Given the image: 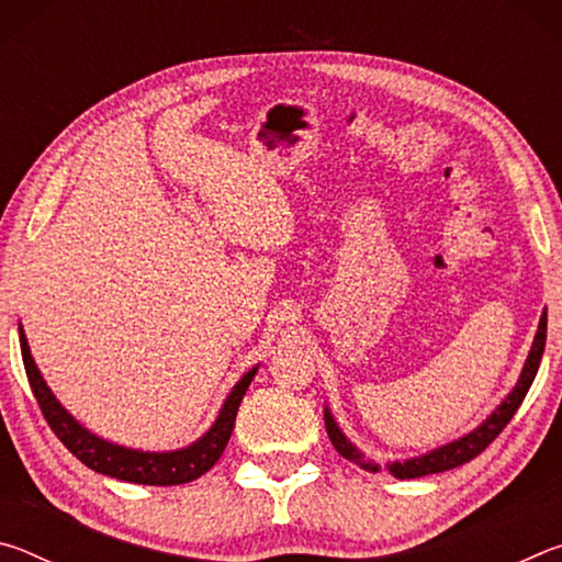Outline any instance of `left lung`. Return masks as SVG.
I'll use <instances>...</instances> for the list:
<instances>
[{"instance_id":"left-lung-1","label":"left lung","mask_w":562,"mask_h":562,"mask_svg":"<svg viewBox=\"0 0 562 562\" xmlns=\"http://www.w3.org/2000/svg\"><path fill=\"white\" fill-rule=\"evenodd\" d=\"M546 329H548V315L543 312V317H540V325H538L536 341H532L528 361H526V367H522V374L518 379L516 389H513V392L506 396V402H503L496 412H493L486 422L479 426V429L471 431L469 436H463V439H459V441L441 446V449H436L431 453L418 456V459L404 461V463H392L389 465V471H392L396 479H416V475H429V473H441V471L456 469V465L469 463L481 451H486L488 443L496 441V436L506 429L513 414L518 412V406L522 404V398H526L532 379H536V374H538L540 357H543V349H546ZM325 426H327L329 441L339 451V456H345V459L351 463H359L361 469L379 471L374 463H364L361 453L345 439V434L339 431V426L335 424V418H331L329 412H325Z\"/></svg>"}]
</instances>
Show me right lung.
<instances>
[{
    "mask_svg": "<svg viewBox=\"0 0 562 562\" xmlns=\"http://www.w3.org/2000/svg\"><path fill=\"white\" fill-rule=\"evenodd\" d=\"M19 345H22V359L26 369V379H30V386L36 396V404H40L46 424L52 426L66 449H69L76 459L87 463L89 469L99 471L103 475H111V479L119 481H131V483H144V486H178V483H188L201 479L205 471H211L213 465L221 459L227 441H231L237 406H240L243 396L250 386L252 376L258 369L247 372L237 386L227 396L221 416L213 424V429L207 431L201 441L180 451H168V453H144L123 449V446L109 443L99 439V436L89 434L83 426L76 422V418L66 412V408L56 402L52 389L36 369L34 359L30 355V345H26L24 331L19 329Z\"/></svg>",
    "mask_w": 562,
    "mask_h": 562,
    "instance_id": "obj_1",
    "label": "right lung"
}]
</instances>
